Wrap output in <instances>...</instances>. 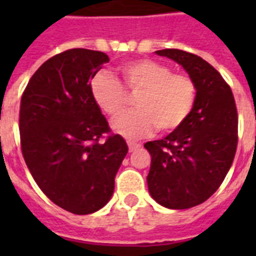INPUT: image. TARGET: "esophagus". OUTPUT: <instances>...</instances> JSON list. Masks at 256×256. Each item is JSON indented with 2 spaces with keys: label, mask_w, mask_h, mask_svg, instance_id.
<instances>
[{
  "label": "esophagus",
  "mask_w": 256,
  "mask_h": 256,
  "mask_svg": "<svg viewBox=\"0 0 256 256\" xmlns=\"http://www.w3.org/2000/svg\"><path fill=\"white\" fill-rule=\"evenodd\" d=\"M128 150H130V152H134V150H136L138 148H140V144H138V142H134V140H128Z\"/></svg>",
  "instance_id": "34e87169"
}]
</instances>
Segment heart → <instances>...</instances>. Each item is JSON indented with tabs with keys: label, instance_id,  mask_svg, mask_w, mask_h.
Masks as SVG:
<instances>
[{
	"label": "heart",
	"instance_id": "heart-1",
	"mask_svg": "<svg viewBox=\"0 0 256 256\" xmlns=\"http://www.w3.org/2000/svg\"><path fill=\"white\" fill-rule=\"evenodd\" d=\"M124 88L136 94V110L120 116L128 104L124 86L108 72H100L90 82V92L106 116L116 118L112 128L126 138L148 136L156 128L171 132L190 116L196 100L195 81L184 73H172L168 66L152 60H136L120 68Z\"/></svg>",
	"mask_w": 256,
	"mask_h": 256
}]
</instances>
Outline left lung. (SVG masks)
<instances>
[{
    "instance_id": "left-lung-1",
    "label": "left lung",
    "mask_w": 256,
    "mask_h": 256,
    "mask_svg": "<svg viewBox=\"0 0 256 256\" xmlns=\"http://www.w3.org/2000/svg\"><path fill=\"white\" fill-rule=\"evenodd\" d=\"M156 53L182 65L196 85L186 122L144 144L152 156L150 194L162 206L183 210L207 200L226 178L238 146V112L230 85L203 58L179 49Z\"/></svg>"
}]
</instances>
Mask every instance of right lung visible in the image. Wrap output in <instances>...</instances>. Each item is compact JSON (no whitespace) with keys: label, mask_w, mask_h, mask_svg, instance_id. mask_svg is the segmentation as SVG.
<instances>
[{"label":"right lung","mask_w":256,"mask_h":256,"mask_svg":"<svg viewBox=\"0 0 256 256\" xmlns=\"http://www.w3.org/2000/svg\"><path fill=\"white\" fill-rule=\"evenodd\" d=\"M108 61L96 50L62 52L40 66L21 96L26 166L52 202L77 215L96 212L110 200L128 150L90 92V80Z\"/></svg>","instance_id":"obj_1"}]
</instances>
